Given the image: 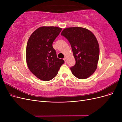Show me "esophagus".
Wrapping results in <instances>:
<instances>
[{
  "instance_id": "1",
  "label": "esophagus",
  "mask_w": 122,
  "mask_h": 122,
  "mask_svg": "<svg viewBox=\"0 0 122 122\" xmlns=\"http://www.w3.org/2000/svg\"><path fill=\"white\" fill-rule=\"evenodd\" d=\"M64 61H65V62H67V58L65 57V58H64Z\"/></svg>"
}]
</instances>
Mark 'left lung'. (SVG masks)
<instances>
[{"label": "left lung", "mask_w": 122, "mask_h": 122, "mask_svg": "<svg viewBox=\"0 0 122 122\" xmlns=\"http://www.w3.org/2000/svg\"><path fill=\"white\" fill-rule=\"evenodd\" d=\"M71 45L75 65L70 68L77 78H88L97 68L100 49L96 38L88 29L79 27L64 29L61 33Z\"/></svg>", "instance_id": "1"}]
</instances>
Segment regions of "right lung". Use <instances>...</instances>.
I'll return each mask as SVG.
<instances>
[{
    "instance_id": "right-lung-1",
    "label": "right lung",
    "mask_w": 122,
    "mask_h": 122,
    "mask_svg": "<svg viewBox=\"0 0 122 122\" xmlns=\"http://www.w3.org/2000/svg\"><path fill=\"white\" fill-rule=\"evenodd\" d=\"M61 28L54 26L38 28L29 37L26 59L29 70L40 79L49 81L56 76L64 61L57 58L52 44Z\"/></svg>"
}]
</instances>
